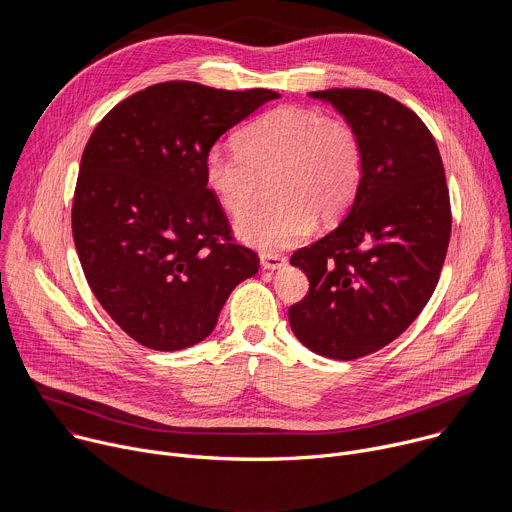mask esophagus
Here are the masks:
<instances>
[{
  "mask_svg": "<svg viewBox=\"0 0 512 512\" xmlns=\"http://www.w3.org/2000/svg\"><path fill=\"white\" fill-rule=\"evenodd\" d=\"M285 257L283 255H277V253H261V265L263 269H279L285 265Z\"/></svg>",
  "mask_w": 512,
  "mask_h": 512,
  "instance_id": "esophagus-1",
  "label": "esophagus"
}]
</instances>
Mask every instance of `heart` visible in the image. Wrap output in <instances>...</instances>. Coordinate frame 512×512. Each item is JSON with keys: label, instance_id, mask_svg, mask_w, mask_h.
Returning <instances> with one entry per match:
<instances>
[{"label": "heart", "instance_id": "b5f03b06", "mask_svg": "<svg viewBox=\"0 0 512 512\" xmlns=\"http://www.w3.org/2000/svg\"><path fill=\"white\" fill-rule=\"evenodd\" d=\"M237 150L212 148L204 182L231 216H243L271 180L273 202L245 216L237 233L273 253L300 243L314 227L336 221L354 202L364 154L356 129L342 117L306 107H275L237 133Z\"/></svg>", "mask_w": 512, "mask_h": 512}]
</instances>
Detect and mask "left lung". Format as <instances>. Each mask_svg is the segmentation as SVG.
Segmentation results:
<instances>
[{"label": "left lung", "mask_w": 512, "mask_h": 512, "mask_svg": "<svg viewBox=\"0 0 512 512\" xmlns=\"http://www.w3.org/2000/svg\"><path fill=\"white\" fill-rule=\"evenodd\" d=\"M356 129L364 172L344 221L291 255L310 289L289 326L312 352L354 360L403 334L440 279L452 233L444 164L425 123L373 89L310 93Z\"/></svg>", "instance_id": "1"}]
</instances>
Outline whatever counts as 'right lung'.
<instances>
[{
    "mask_svg": "<svg viewBox=\"0 0 512 512\" xmlns=\"http://www.w3.org/2000/svg\"><path fill=\"white\" fill-rule=\"evenodd\" d=\"M269 89L190 81L143 89L91 133L72 198V237L95 298L141 346L182 350L216 326L231 291L259 269L204 182L214 141Z\"/></svg>",
    "mask_w": 512,
    "mask_h": 512,
    "instance_id": "1",
    "label": "right lung"
}]
</instances>
